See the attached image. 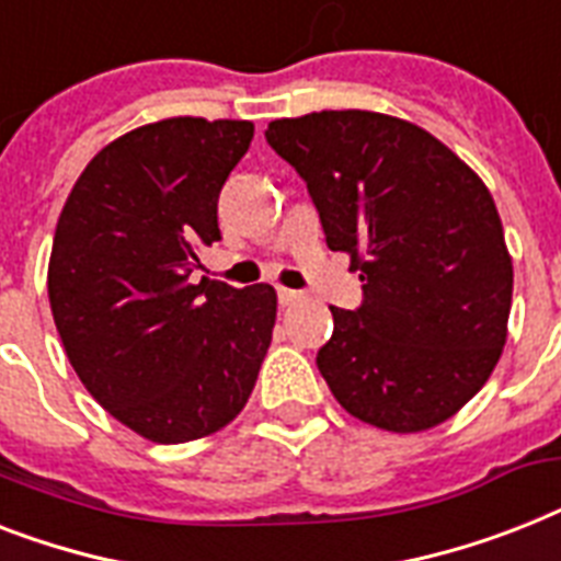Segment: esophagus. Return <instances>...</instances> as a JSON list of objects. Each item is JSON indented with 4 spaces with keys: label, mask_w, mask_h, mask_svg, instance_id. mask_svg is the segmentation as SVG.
I'll use <instances>...</instances> for the list:
<instances>
[{
    "label": "esophagus",
    "mask_w": 561,
    "mask_h": 561,
    "mask_svg": "<svg viewBox=\"0 0 561 561\" xmlns=\"http://www.w3.org/2000/svg\"><path fill=\"white\" fill-rule=\"evenodd\" d=\"M276 296H279V305H296L305 299L302 290H290V288H279L276 290Z\"/></svg>",
    "instance_id": "obj_1"
}]
</instances>
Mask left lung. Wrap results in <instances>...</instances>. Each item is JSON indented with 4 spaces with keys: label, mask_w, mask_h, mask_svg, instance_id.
Listing matches in <instances>:
<instances>
[{
    "label": "left lung",
    "mask_w": 561,
    "mask_h": 561,
    "mask_svg": "<svg viewBox=\"0 0 561 561\" xmlns=\"http://www.w3.org/2000/svg\"><path fill=\"white\" fill-rule=\"evenodd\" d=\"M265 138L363 282L359 308H331L334 334L317 354L328 389L386 432L453 417L493 375L513 299L484 181L426 129L377 112L282 117Z\"/></svg>",
    "instance_id": "1"
}]
</instances>
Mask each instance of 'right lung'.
Returning a JSON list of instances; mask_svg holds the SVG:
<instances>
[{
	"label": "right lung",
	"instance_id": "obj_1",
	"mask_svg": "<svg viewBox=\"0 0 561 561\" xmlns=\"http://www.w3.org/2000/svg\"><path fill=\"white\" fill-rule=\"evenodd\" d=\"M250 121L170 117L100 149L59 213L48 299L77 377L154 444L213 435L244 409L276 322L271 285L190 282L221 239L218 193Z\"/></svg>",
	"mask_w": 561,
	"mask_h": 561
}]
</instances>
